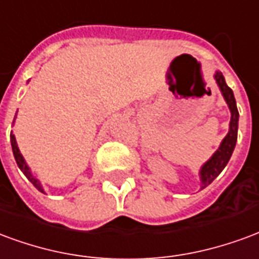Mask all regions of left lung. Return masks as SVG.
<instances>
[{"label":"left lung","instance_id":"obj_1","mask_svg":"<svg viewBox=\"0 0 259 259\" xmlns=\"http://www.w3.org/2000/svg\"><path fill=\"white\" fill-rule=\"evenodd\" d=\"M215 80L220 85V90L222 95L225 98L226 103L230 109L232 117H230V128L225 139L221 143L220 149L214 153V156L209 158L208 161L203 165V168L200 171V177H201V189L208 186L212 181H214L221 171L225 168V165L229 161L230 156L233 153V149L236 146V141H237V127H239V111L236 107L235 96H233V91L230 90L229 87L226 85L225 78L221 71L215 73Z\"/></svg>","mask_w":259,"mask_h":259}]
</instances>
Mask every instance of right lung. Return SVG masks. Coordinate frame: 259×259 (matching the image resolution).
<instances>
[{"label": "right lung", "instance_id": "obj_1", "mask_svg": "<svg viewBox=\"0 0 259 259\" xmlns=\"http://www.w3.org/2000/svg\"><path fill=\"white\" fill-rule=\"evenodd\" d=\"M15 121V120H13ZM11 143H12V150H13V156H15V160H16V164H18V167L20 169H22V172L27 177V179H29L30 182L37 188V189L39 190V192H42L44 193V189L41 188V185H39V181L38 179H35L31 175V172H30V168L27 167V164H26V161H24V158L22 157V154H20V152H19V148L18 145H16V139H15V137H13L12 134H11Z\"/></svg>", "mask_w": 259, "mask_h": 259}]
</instances>
